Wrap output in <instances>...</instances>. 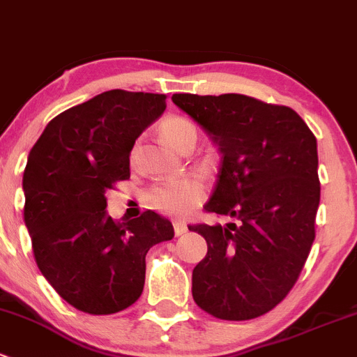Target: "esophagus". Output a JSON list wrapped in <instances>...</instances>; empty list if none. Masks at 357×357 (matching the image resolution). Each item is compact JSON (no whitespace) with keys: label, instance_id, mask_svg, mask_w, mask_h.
<instances>
[{"label":"esophagus","instance_id":"1","mask_svg":"<svg viewBox=\"0 0 357 357\" xmlns=\"http://www.w3.org/2000/svg\"><path fill=\"white\" fill-rule=\"evenodd\" d=\"M174 230H175V235H182L187 232V225L183 222H174Z\"/></svg>","mask_w":357,"mask_h":357}]
</instances>
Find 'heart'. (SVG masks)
I'll return each mask as SVG.
<instances>
[{
  "label": "heart",
  "mask_w": 357,
  "mask_h": 357,
  "mask_svg": "<svg viewBox=\"0 0 357 357\" xmlns=\"http://www.w3.org/2000/svg\"><path fill=\"white\" fill-rule=\"evenodd\" d=\"M160 134L168 146L182 151L185 146L194 144L197 130L192 122L182 116H168L160 123ZM206 187L196 175L165 180L156 183L146 194V204L168 216H183L192 211L203 201Z\"/></svg>",
  "instance_id": "heart-1"
}]
</instances>
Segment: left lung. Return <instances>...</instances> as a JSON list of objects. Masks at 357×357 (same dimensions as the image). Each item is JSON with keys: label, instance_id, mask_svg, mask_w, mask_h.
<instances>
[{"label": "left lung", "instance_id": "left-lung-1", "mask_svg": "<svg viewBox=\"0 0 357 357\" xmlns=\"http://www.w3.org/2000/svg\"><path fill=\"white\" fill-rule=\"evenodd\" d=\"M172 101L222 153L204 209L235 220L189 227L208 244L192 271V297L215 318H258L285 299L313 245L316 137L292 108L244 94H174Z\"/></svg>", "mask_w": 357, "mask_h": 357}]
</instances>
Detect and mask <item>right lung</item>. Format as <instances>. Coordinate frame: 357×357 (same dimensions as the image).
Segmentation results:
<instances>
[{"instance_id":"1","label":"right lung","mask_w":357,"mask_h":357,"mask_svg":"<svg viewBox=\"0 0 357 357\" xmlns=\"http://www.w3.org/2000/svg\"><path fill=\"white\" fill-rule=\"evenodd\" d=\"M165 94L113 89L46 125L24 172V220L51 287L89 314H113L141 297L146 255L174 238L154 211L115 222L106 190L130 177L135 139L167 108Z\"/></svg>"}]
</instances>
